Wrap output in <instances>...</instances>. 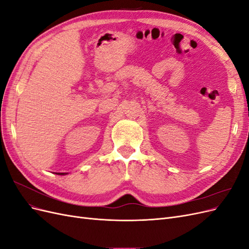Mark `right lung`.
<instances>
[{
  "instance_id": "add662e5",
  "label": "right lung",
  "mask_w": 249,
  "mask_h": 249,
  "mask_svg": "<svg viewBox=\"0 0 249 249\" xmlns=\"http://www.w3.org/2000/svg\"><path fill=\"white\" fill-rule=\"evenodd\" d=\"M57 175H60V176H64V175H66V173H64V172H56Z\"/></svg>"
}]
</instances>
